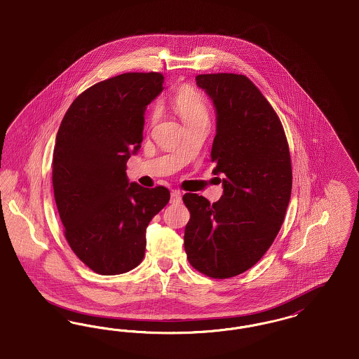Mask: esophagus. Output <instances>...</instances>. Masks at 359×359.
Instances as JSON below:
<instances>
[{
    "mask_svg": "<svg viewBox=\"0 0 359 359\" xmlns=\"http://www.w3.org/2000/svg\"><path fill=\"white\" fill-rule=\"evenodd\" d=\"M170 196H172V198H170V203H180L182 201V194L178 190H172Z\"/></svg>",
    "mask_w": 359,
    "mask_h": 359,
    "instance_id": "esophagus-1",
    "label": "esophagus"
}]
</instances>
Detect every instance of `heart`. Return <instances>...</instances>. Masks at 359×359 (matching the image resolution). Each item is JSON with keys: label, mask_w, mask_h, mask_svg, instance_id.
<instances>
[{"label": "heart", "mask_w": 359, "mask_h": 359, "mask_svg": "<svg viewBox=\"0 0 359 359\" xmlns=\"http://www.w3.org/2000/svg\"><path fill=\"white\" fill-rule=\"evenodd\" d=\"M172 107L185 125L198 121H209V111L203 96L191 88L180 90L172 97ZM158 118L159 107L154 106L150 112V122L154 123Z\"/></svg>", "instance_id": "1"}]
</instances>
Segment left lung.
I'll list each match as a JSON object with an SVG mask.
<instances>
[{"mask_svg":"<svg viewBox=\"0 0 359 359\" xmlns=\"http://www.w3.org/2000/svg\"><path fill=\"white\" fill-rule=\"evenodd\" d=\"M197 87L216 109L213 174L224 193L217 203L187 193V260L215 279L240 275L256 264L280 231L291 198L292 170L279 116L244 75L206 74Z\"/></svg>","mask_w":359,"mask_h":359,"instance_id":"obj_1","label":"left lung"}]
</instances>
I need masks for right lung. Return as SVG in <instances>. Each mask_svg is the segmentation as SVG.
I'll return each mask as SVG.
<instances>
[{
	"mask_svg": "<svg viewBox=\"0 0 359 359\" xmlns=\"http://www.w3.org/2000/svg\"><path fill=\"white\" fill-rule=\"evenodd\" d=\"M158 72L103 80L69 106L53 149L52 182L64 234L99 275H119L144 256L146 228L170 200L163 187L127 178L143 140L144 111L163 91Z\"/></svg>",
	"mask_w": 359,
	"mask_h": 359,
	"instance_id": "1",
	"label": "right lung"
}]
</instances>
